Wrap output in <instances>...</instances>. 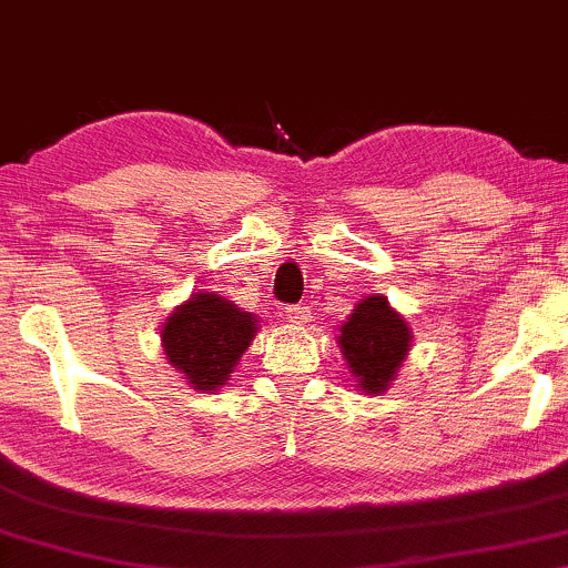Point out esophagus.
Returning a JSON list of instances; mask_svg holds the SVG:
<instances>
[{
    "instance_id": "obj_1",
    "label": "esophagus",
    "mask_w": 568,
    "mask_h": 568,
    "mask_svg": "<svg viewBox=\"0 0 568 568\" xmlns=\"http://www.w3.org/2000/svg\"><path fill=\"white\" fill-rule=\"evenodd\" d=\"M310 306L306 304H293V306H288V310H285V317H288V323H293V325H304V323H310Z\"/></svg>"
}]
</instances>
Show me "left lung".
Segmentation results:
<instances>
[{
  "label": "left lung",
  "instance_id": "1",
  "mask_svg": "<svg viewBox=\"0 0 568 568\" xmlns=\"http://www.w3.org/2000/svg\"><path fill=\"white\" fill-rule=\"evenodd\" d=\"M413 331L386 296H367L341 325L338 346L357 386L367 394H384L405 362Z\"/></svg>",
  "mask_w": 568,
  "mask_h": 568
}]
</instances>
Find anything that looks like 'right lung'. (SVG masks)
<instances>
[{
	"mask_svg": "<svg viewBox=\"0 0 568 568\" xmlns=\"http://www.w3.org/2000/svg\"><path fill=\"white\" fill-rule=\"evenodd\" d=\"M251 312L237 310L216 293H193L161 325L166 359L195 392L211 394L230 381L237 359L258 331Z\"/></svg>",
	"mask_w": 568,
	"mask_h": 568,
	"instance_id": "obj_1",
	"label": "right lung"
}]
</instances>
